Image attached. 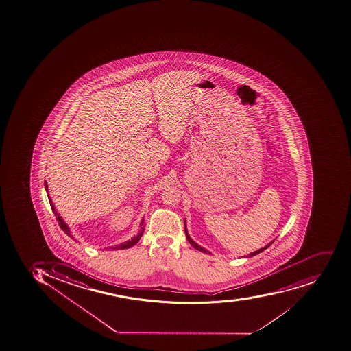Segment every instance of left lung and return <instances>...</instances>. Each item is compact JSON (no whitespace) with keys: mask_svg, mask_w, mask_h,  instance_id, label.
I'll use <instances>...</instances> for the list:
<instances>
[{"mask_svg":"<svg viewBox=\"0 0 351 351\" xmlns=\"http://www.w3.org/2000/svg\"><path fill=\"white\" fill-rule=\"evenodd\" d=\"M185 233L186 237H187L188 239V242L191 243V244L193 245V247L196 248V250H200V252H202V253H209V252H207V250H204V248H202V246H199L198 244H196V243L193 242V239H191V237L188 235L187 228H186V226ZM270 245H271V243H270V244L267 245V246H265V247L261 248V250H256V252H254V253L250 254V257H252V256L257 255V254L261 253L263 250H266V248L269 247Z\"/></svg>","mask_w":351,"mask_h":351,"instance_id":"1","label":"left lung"}]
</instances>
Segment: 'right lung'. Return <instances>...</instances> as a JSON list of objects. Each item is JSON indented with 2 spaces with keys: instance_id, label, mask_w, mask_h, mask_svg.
Wrapping results in <instances>:
<instances>
[{
  "instance_id": "right-lung-1",
  "label": "right lung",
  "mask_w": 351,
  "mask_h": 351,
  "mask_svg": "<svg viewBox=\"0 0 351 351\" xmlns=\"http://www.w3.org/2000/svg\"><path fill=\"white\" fill-rule=\"evenodd\" d=\"M45 188H46V191H48V185H47V182H45ZM48 198H49L50 207H51L52 212L55 213L56 219H57L58 223H59V226H60V228H62L63 232H64L66 235L71 237L70 230H69L68 226H66V223L63 222L62 217H61L60 215H59V213L56 211L55 206H53V204H52L51 199H50L49 196H48ZM142 224H143V220H142L141 226ZM142 233H143V228H142L141 233H140L138 237H132V239H130V241H128V242L123 243V244L114 246L112 250H125V248H129L131 247V246H134V244H136V243L139 242L140 237H142Z\"/></svg>"
}]
</instances>
